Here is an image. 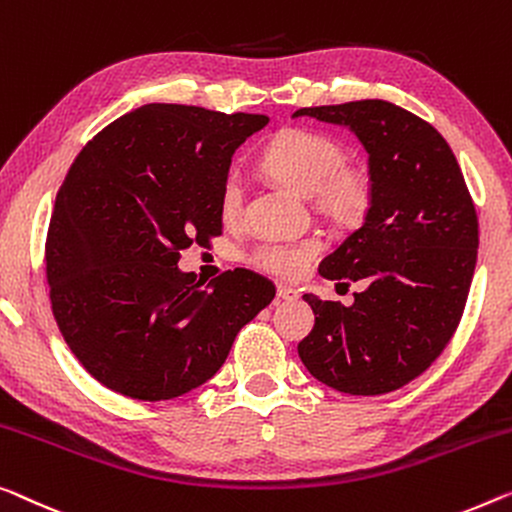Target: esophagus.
Instances as JSON below:
<instances>
[{
    "instance_id": "obj_1",
    "label": "esophagus",
    "mask_w": 512,
    "mask_h": 512,
    "mask_svg": "<svg viewBox=\"0 0 512 512\" xmlns=\"http://www.w3.org/2000/svg\"><path fill=\"white\" fill-rule=\"evenodd\" d=\"M278 299L280 301H294V299H299V292H296V289L289 287V285H278Z\"/></svg>"
}]
</instances>
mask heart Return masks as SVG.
<instances>
[{
    "label": "heart",
    "mask_w": 512,
    "mask_h": 512,
    "mask_svg": "<svg viewBox=\"0 0 512 512\" xmlns=\"http://www.w3.org/2000/svg\"><path fill=\"white\" fill-rule=\"evenodd\" d=\"M345 160L347 151L335 137L310 128H289L273 137L259 163L287 188L312 197L319 211L333 218H352L368 200V181L356 167L345 165ZM218 209L225 223L241 218L243 181L236 172L227 174L220 186ZM319 250L322 246L315 239L287 241L266 236L250 246L246 259L259 271L296 278Z\"/></svg>",
    "instance_id": "heart-1"
}]
</instances>
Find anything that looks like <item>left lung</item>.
Returning <instances> with one entry per match:
<instances>
[{
    "label": "left lung",
    "mask_w": 512,
    "mask_h": 512,
    "mask_svg": "<svg viewBox=\"0 0 512 512\" xmlns=\"http://www.w3.org/2000/svg\"><path fill=\"white\" fill-rule=\"evenodd\" d=\"M292 117L349 128L370 172L363 225L319 264L324 278L368 287L352 305L305 294L315 326L299 356L335 391L391 393L430 368L460 324L478 255L476 207L448 142L398 105L368 98Z\"/></svg>",
    "instance_id": "left-lung-1"
}]
</instances>
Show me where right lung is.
Wrapping results in <instances>:
<instances>
[{
	"label": "right lung",
	"mask_w": 512,
	"mask_h": 512,
	"mask_svg": "<svg viewBox=\"0 0 512 512\" xmlns=\"http://www.w3.org/2000/svg\"><path fill=\"white\" fill-rule=\"evenodd\" d=\"M266 124V114L149 103L73 160L45 241L52 315L114 393L158 402L202 386L276 296L248 269L204 287L177 266L181 250L223 230L218 195L234 151Z\"/></svg>",
	"instance_id": "add662e5"
}]
</instances>
